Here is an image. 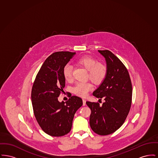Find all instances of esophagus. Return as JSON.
Instances as JSON below:
<instances>
[{
  "mask_svg": "<svg viewBox=\"0 0 158 158\" xmlns=\"http://www.w3.org/2000/svg\"><path fill=\"white\" fill-rule=\"evenodd\" d=\"M83 106H85V105H86V100H85V99H83Z\"/></svg>",
  "mask_w": 158,
  "mask_h": 158,
  "instance_id": "esophagus-1",
  "label": "esophagus"
}]
</instances>
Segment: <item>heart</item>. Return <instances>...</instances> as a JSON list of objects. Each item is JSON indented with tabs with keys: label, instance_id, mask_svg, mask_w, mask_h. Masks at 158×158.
I'll return each instance as SVG.
<instances>
[{
	"label": "heart",
	"instance_id": "obj_1",
	"mask_svg": "<svg viewBox=\"0 0 158 158\" xmlns=\"http://www.w3.org/2000/svg\"><path fill=\"white\" fill-rule=\"evenodd\" d=\"M76 63L88 70V77L95 84L99 85L104 81L107 69L104 64L97 63L94 58L89 56H85L79 58ZM72 71L73 67L70 64H67L64 66L63 75L66 81L69 82L72 79ZM92 89L93 86L90 83H77L73 88V92L78 96L85 97L88 92Z\"/></svg>",
	"mask_w": 158,
	"mask_h": 158
}]
</instances>
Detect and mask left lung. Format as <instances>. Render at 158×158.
Instances as JSON below:
<instances>
[{"label":"left lung","mask_w":158,"mask_h":158,"mask_svg":"<svg viewBox=\"0 0 158 158\" xmlns=\"http://www.w3.org/2000/svg\"><path fill=\"white\" fill-rule=\"evenodd\" d=\"M98 52L105 58L107 73L93 95L105 101L101 106L98 102L86 103L91 110L92 130L99 135H108L120 127L127 117L131 104L132 85L127 69L117 56L109 50Z\"/></svg>","instance_id":"8db88e82"}]
</instances>
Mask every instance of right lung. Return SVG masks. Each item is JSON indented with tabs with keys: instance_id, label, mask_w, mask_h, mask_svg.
<instances>
[{
	"instance_id": "obj_1",
	"label": "right lung",
	"mask_w": 158,
	"mask_h": 158,
	"mask_svg": "<svg viewBox=\"0 0 158 158\" xmlns=\"http://www.w3.org/2000/svg\"><path fill=\"white\" fill-rule=\"evenodd\" d=\"M76 53L59 52L50 55L40 68L31 91V101L35 118L48 135L59 137L71 130L76 111L82 105V99L70 96L66 102L58 97L65 86L63 69Z\"/></svg>"
}]
</instances>
